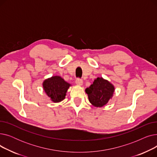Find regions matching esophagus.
<instances>
[{
	"label": "esophagus",
	"instance_id": "obj_1",
	"mask_svg": "<svg viewBox=\"0 0 157 157\" xmlns=\"http://www.w3.org/2000/svg\"><path fill=\"white\" fill-rule=\"evenodd\" d=\"M76 83L78 85H83V80L79 79V78H78L76 80Z\"/></svg>",
	"mask_w": 157,
	"mask_h": 157
}]
</instances>
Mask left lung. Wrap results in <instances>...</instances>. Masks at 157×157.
<instances>
[{
	"label": "left lung",
	"mask_w": 157,
	"mask_h": 157,
	"mask_svg": "<svg viewBox=\"0 0 157 157\" xmlns=\"http://www.w3.org/2000/svg\"><path fill=\"white\" fill-rule=\"evenodd\" d=\"M114 86L102 78H97L92 85L85 90L90 102L95 107H102L108 102L113 97Z\"/></svg>",
	"instance_id": "left-lung-1"
}]
</instances>
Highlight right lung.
<instances>
[{
    "instance_id": "add662e5",
    "label": "right lung",
    "mask_w": 157,
    "mask_h": 157,
    "mask_svg": "<svg viewBox=\"0 0 157 157\" xmlns=\"http://www.w3.org/2000/svg\"><path fill=\"white\" fill-rule=\"evenodd\" d=\"M43 88L47 95L54 102L63 101L71 84L64 81L60 76H52L44 81Z\"/></svg>"
}]
</instances>
